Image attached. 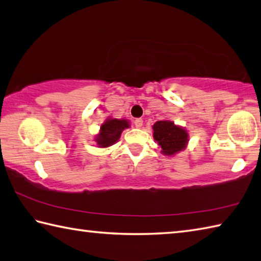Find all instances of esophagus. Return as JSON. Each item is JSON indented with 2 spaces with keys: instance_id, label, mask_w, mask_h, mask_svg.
Masks as SVG:
<instances>
[{
  "instance_id": "34e87169",
  "label": "esophagus",
  "mask_w": 261,
  "mask_h": 261,
  "mask_svg": "<svg viewBox=\"0 0 261 261\" xmlns=\"http://www.w3.org/2000/svg\"><path fill=\"white\" fill-rule=\"evenodd\" d=\"M135 126L136 127H138V129H140L141 126H143V124H144V121L141 120V118H137V120H135Z\"/></svg>"
}]
</instances>
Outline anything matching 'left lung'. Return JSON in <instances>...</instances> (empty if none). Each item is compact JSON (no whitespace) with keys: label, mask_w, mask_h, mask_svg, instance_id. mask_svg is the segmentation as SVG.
Listing matches in <instances>:
<instances>
[{"label":"left lung","mask_w":261,"mask_h":261,"mask_svg":"<svg viewBox=\"0 0 261 261\" xmlns=\"http://www.w3.org/2000/svg\"><path fill=\"white\" fill-rule=\"evenodd\" d=\"M153 138L165 156H174L187 148L189 134L184 126L174 124L170 120H161L154 123Z\"/></svg>","instance_id":"left-lung-1"}]
</instances>
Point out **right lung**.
I'll list each match as a JSON object with an SVG mask.
<instances>
[{
    "label": "right lung",
    "instance_id": "obj_1",
    "mask_svg": "<svg viewBox=\"0 0 261 261\" xmlns=\"http://www.w3.org/2000/svg\"><path fill=\"white\" fill-rule=\"evenodd\" d=\"M130 121L126 118H114L108 117L100 125L98 134L94 136L93 141L97 144L99 148H108L112 145L117 143L121 138L123 130L129 129Z\"/></svg>",
    "mask_w": 261,
    "mask_h": 261
}]
</instances>
